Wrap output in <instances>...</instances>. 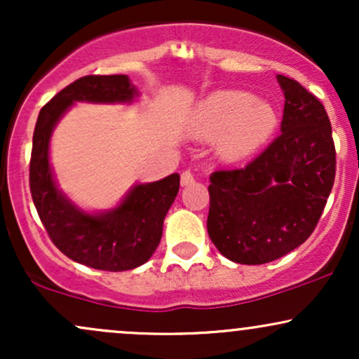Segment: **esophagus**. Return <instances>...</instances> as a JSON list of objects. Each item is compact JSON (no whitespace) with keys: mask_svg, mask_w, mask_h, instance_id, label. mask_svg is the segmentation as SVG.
<instances>
[{"mask_svg":"<svg viewBox=\"0 0 359 359\" xmlns=\"http://www.w3.org/2000/svg\"><path fill=\"white\" fill-rule=\"evenodd\" d=\"M180 184H182L184 187H187V185L194 184V175H192V172H189V170L182 172V175H180Z\"/></svg>","mask_w":359,"mask_h":359,"instance_id":"1","label":"esophagus"}]
</instances>
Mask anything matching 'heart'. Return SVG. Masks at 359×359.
Instances as JSON below:
<instances>
[{"label": "heart", "mask_w": 359, "mask_h": 359, "mask_svg": "<svg viewBox=\"0 0 359 359\" xmlns=\"http://www.w3.org/2000/svg\"><path fill=\"white\" fill-rule=\"evenodd\" d=\"M199 137L217 138V154L228 162L248 158L277 128V113L250 93L222 89L201 102L194 118Z\"/></svg>", "instance_id": "1"}]
</instances>
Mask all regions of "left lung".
I'll return each instance as SVG.
<instances>
[{
    "instance_id": "8db88e82",
    "label": "left lung",
    "mask_w": 359,
    "mask_h": 359,
    "mask_svg": "<svg viewBox=\"0 0 359 359\" xmlns=\"http://www.w3.org/2000/svg\"><path fill=\"white\" fill-rule=\"evenodd\" d=\"M277 81L285 96L282 133L246 167L209 177V238L241 265L273 262L302 245L334 184L336 150L323 102L290 77Z\"/></svg>"
}]
</instances>
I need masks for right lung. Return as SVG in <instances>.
<instances>
[{
    "instance_id": "add662e5",
    "label": "right lung",
    "mask_w": 359,
    "mask_h": 359,
    "mask_svg": "<svg viewBox=\"0 0 359 359\" xmlns=\"http://www.w3.org/2000/svg\"><path fill=\"white\" fill-rule=\"evenodd\" d=\"M138 89L128 76H86L40 109L30 160V191L40 221L65 257L96 270H133L150 259L162 240L163 219L179 192L180 175L137 184L116 208L88 212L57 187L50 167V137L74 102L130 104Z\"/></svg>"
}]
</instances>
